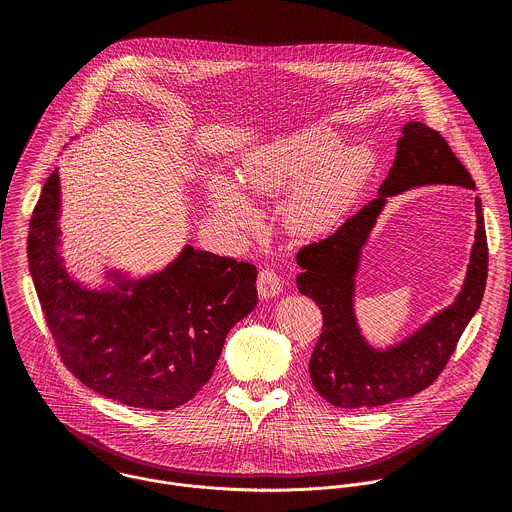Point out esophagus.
Here are the masks:
<instances>
[{
    "mask_svg": "<svg viewBox=\"0 0 512 512\" xmlns=\"http://www.w3.org/2000/svg\"><path fill=\"white\" fill-rule=\"evenodd\" d=\"M281 287H283V281H281V277H279V273L275 269L265 267V269L259 271L257 289H259V296L263 300H269V298L277 296L279 291H281Z\"/></svg>",
    "mask_w": 512,
    "mask_h": 512,
    "instance_id": "34e87169",
    "label": "esophagus"
}]
</instances>
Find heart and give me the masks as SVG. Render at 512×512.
<instances>
[{
	"label": "heart",
	"instance_id": "obj_1",
	"mask_svg": "<svg viewBox=\"0 0 512 512\" xmlns=\"http://www.w3.org/2000/svg\"><path fill=\"white\" fill-rule=\"evenodd\" d=\"M373 166L364 148H340V137L314 125L253 152L239 174L247 198H271L294 188L287 198V227L312 237L334 227L354 202ZM210 202L225 227L251 221V208L225 178L210 182Z\"/></svg>",
	"mask_w": 512,
	"mask_h": 512
}]
</instances>
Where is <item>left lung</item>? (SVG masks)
Here are the masks:
<instances>
[{"label":"left lung","instance_id":"1","mask_svg":"<svg viewBox=\"0 0 512 512\" xmlns=\"http://www.w3.org/2000/svg\"><path fill=\"white\" fill-rule=\"evenodd\" d=\"M425 184L476 188L442 133L413 121L403 127L393 168L379 196L348 216L332 235L298 251L296 259L304 269L296 277L298 289L318 304L324 320L310 358V379L316 391L336 407H379L427 389L446 369L462 332L480 308L488 277V243L482 202L476 198V241L458 300L385 352L373 350L356 328L352 296L360 249L375 227L385 198Z\"/></svg>","mask_w":512,"mask_h":512}]
</instances>
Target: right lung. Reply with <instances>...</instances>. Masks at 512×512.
<instances>
[{
  "instance_id": "add662e5",
  "label": "right lung",
  "mask_w": 512,
  "mask_h": 512,
  "mask_svg": "<svg viewBox=\"0 0 512 512\" xmlns=\"http://www.w3.org/2000/svg\"><path fill=\"white\" fill-rule=\"evenodd\" d=\"M54 170L34 206L28 263L64 367L95 393L139 409H174L210 379L229 330L257 306L253 263L186 247L164 271L89 291L58 257Z\"/></svg>"
}]
</instances>
